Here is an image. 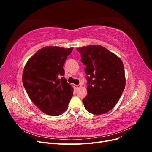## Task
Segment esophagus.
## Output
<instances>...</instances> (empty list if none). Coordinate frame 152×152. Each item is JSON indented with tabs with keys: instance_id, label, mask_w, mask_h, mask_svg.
<instances>
[{
	"instance_id": "34e87169",
	"label": "esophagus",
	"mask_w": 152,
	"mask_h": 152,
	"mask_svg": "<svg viewBox=\"0 0 152 152\" xmlns=\"http://www.w3.org/2000/svg\"><path fill=\"white\" fill-rule=\"evenodd\" d=\"M80 87H81V85H80V84H79V85H74V88L76 89L80 88Z\"/></svg>"
}]
</instances>
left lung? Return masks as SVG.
Instances as JSON below:
<instances>
[{
  "label": "left lung",
  "mask_w": 152,
  "mask_h": 152,
  "mask_svg": "<svg viewBox=\"0 0 152 152\" xmlns=\"http://www.w3.org/2000/svg\"><path fill=\"white\" fill-rule=\"evenodd\" d=\"M86 66L87 96L82 99L87 112L102 115L117 104L126 86L124 66L117 55L99 45L77 48Z\"/></svg>",
  "instance_id": "8db88e82"
}]
</instances>
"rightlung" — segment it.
<instances>
[{
	"label": "right lung",
	"instance_id": "add662e5",
	"mask_svg": "<svg viewBox=\"0 0 152 152\" xmlns=\"http://www.w3.org/2000/svg\"><path fill=\"white\" fill-rule=\"evenodd\" d=\"M73 48L45 47L31 57L24 68L23 84L31 101L44 113L58 116L65 111L73 87L64 78L63 66Z\"/></svg>",
	"mask_w": 152,
	"mask_h": 152
}]
</instances>
